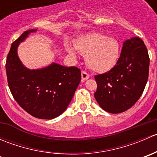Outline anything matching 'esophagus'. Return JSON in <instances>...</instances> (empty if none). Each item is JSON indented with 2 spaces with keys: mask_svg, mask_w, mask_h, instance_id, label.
I'll return each mask as SVG.
<instances>
[{
  "mask_svg": "<svg viewBox=\"0 0 157 157\" xmlns=\"http://www.w3.org/2000/svg\"><path fill=\"white\" fill-rule=\"evenodd\" d=\"M90 77V75L85 71H82L81 73V78H82V82H84L85 80H86Z\"/></svg>",
  "mask_w": 157,
  "mask_h": 157,
  "instance_id": "esophagus-1",
  "label": "esophagus"
}]
</instances>
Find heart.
Instances as JSON below:
<instances>
[{
    "mask_svg": "<svg viewBox=\"0 0 157 157\" xmlns=\"http://www.w3.org/2000/svg\"><path fill=\"white\" fill-rule=\"evenodd\" d=\"M67 53L77 58L78 52L86 54L88 67L97 73L111 71L118 62L121 48L119 42L114 38L108 37L99 33H93L81 36L74 43V46H66Z\"/></svg>",
    "mask_w": 157,
    "mask_h": 157,
    "instance_id": "obj_1",
    "label": "heart"
}]
</instances>
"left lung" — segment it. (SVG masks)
Segmentation results:
<instances>
[{
    "mask_svg": "<svg viewBox=\"0 0 157 157\" xmlns=\"http://www.w3.org/2000/svg\"><path fill=\"white\" fill-rule=\"evenodd\" d=\"M150 58L143 40L131 37L123 42L116 65L95 76L96 100L109 113H121L136 103L143 93L149 75Z\"/></svg>",
    "mask_w": 157,
    "mask_h": 157,
    "instance_id": "1",
    "label": "left lung"
}]
</instances>
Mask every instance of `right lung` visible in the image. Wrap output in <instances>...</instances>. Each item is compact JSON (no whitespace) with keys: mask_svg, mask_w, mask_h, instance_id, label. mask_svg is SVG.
I'll use <instances>...</instances> for the list:
<instances>
[{"mask_svg":"<svg viewBox=\"0 0 157 157\" xmlns=\"http://www.w3.org/2000/svg\"><path fill=\"white\" fill-rule=\"evenodd\" d=\"M37 29L24 32L13 42L6 62L13 96L26 112L40 119H53L66 110L81 80L80 70L52 62L39 69L27 68L20 61L18 46Z\"/></svg>","mask_w":157,"mask_h":157,"instance_id":"1","label":"right lung"}]
</instances>
